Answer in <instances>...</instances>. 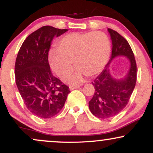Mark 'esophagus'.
I'll return each mask as SVG.
<instances>
[{"label": "esophagus", "mask_w": 153, "mask_h": 153, "mask_svg": "<svg viewBox=\"0 0 153 153\" xmlns=\"http://www.w3.org/2000/svg\"><path fill=\"white\" fill-rule=\"evenodd\" d=\"M80 85H70V89H71V90H73V89H75V88H80Z\"/></svg>", "instance_id": "obj_1"}]
</instances>
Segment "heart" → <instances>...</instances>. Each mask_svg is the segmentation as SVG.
Returning <instances> with one entry per match:
<instances>
[{
	"instance_id": "obj_1",
	"label": "heart",
	"mask_w": 153,
	"mask_h": 153,
	"mask_svg": "<svg viewBox=\"0 0 153 153\" xmlns=\"http://www.w3.org/2000/svg\"><path fill=\"white\" fill-rule=\"evenodd\" d=\"M58 51L49 54L52 71L59 78L68 76L73 69V62L77 69L70 82L78 83L82 76H94L103 69L111 53V42L108 36L101 31L71 33L57 42Z\"/></svg>"
}]
</instances>
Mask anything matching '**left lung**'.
Returning a JSON list of instances; mask_svg holds the SVG:
<instances>
[{"instance_id":"1","label":"left lung","mask_w":153,"mask_h":153,"mask_svg":"<svg viewBox=\"0 0 153 153\" xmlns=\"http://www.w3.org/2000/svg\"><path fill=\"white\" fill-rule=\"evenodd\" d=\"M112 40L111 57L101 74L92 82L95 93L89 101V108L95 117L109 119L120 113L129 103L137 81V64L134 53L128 42L117 31L108 29ZM119 55L128 57L131 69L125 79L116 80L110 75L108 64Z\"/></svg>"}]
</instances>
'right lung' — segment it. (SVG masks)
Here are the masks:
<instances>
[{
	"instance_id": "1",
	"label": "right lung",
	"mask_w": 153,
	"mask_h": 153,
	"mask_svg": "<svg viewBox=\"0 0 153 153\" xmlns=\"http://www.w3.org/2000/svg\"><path fill=\"white\" fill-rule=\"evenodd\" d=\"M67 31L42 26L26 37L17 54L15 64L17 88L26 108L40 118L57 115L71 92L68 85L54 76L48 61L54 36H60Z\"/></svg>"
}]
</instances>
